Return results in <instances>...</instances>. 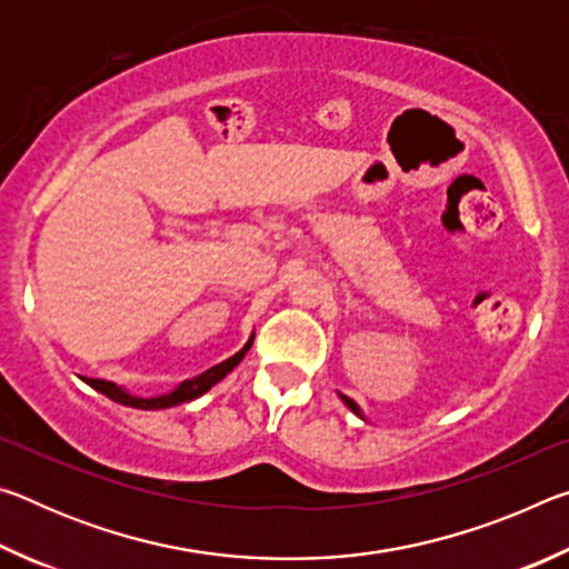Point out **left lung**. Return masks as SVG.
Here are the masks:
<instances>
[{
  "label": "left lung",
  "mask_w": 569,
  "mask_h": 569,
  "mask_svg": "<svg viewBox=\"0 0 569 569\" xmlns=\"http://www.w3.org/2000/svg\"><path fill=\"white\" fill-rule=\"evenodd\" d=\"M339 397H341V401L346 403V407H349L353 413H356V417H359V419H363L366 421V417H363V411L359 409V403H356L353 399H349V397H343V393H339Z\"/></svg>",
  "instance_id": "1"
}]
</instances>
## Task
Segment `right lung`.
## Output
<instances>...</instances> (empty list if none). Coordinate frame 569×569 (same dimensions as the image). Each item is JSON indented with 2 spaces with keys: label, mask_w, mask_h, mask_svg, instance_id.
Wrapping results in <instances>:
<instances>
[{
  "label": "right lung",
  "mask_w": 569,
  "mask_h": 569,
  "mask_svg": "<svg viewBox=\"0 0 569 569\" xmlns=\"http://www.w3.org/2000/svg\"><path fill=\"white\" fill-rule=\"evenodd\" d=\"M250 343H253V333H250V339H248V343L243 346V349L230 356V359H226L223 363H218V366H213V369L198 373V377L186 379L182 383H178V387L172 389V391L158 393V397H138V393H130L128 389H122V387H118V383L104 381V379H82V381L90 383L94 391L104 393V397H108V399L122 403V407H132V409H170V407H178V403H186V401L203 397V393L213 389L218 381H223L228 373L233 371L240 361H243V356L248 353Z\"/></svg>",
  "instance_id": "1"
}]
</instances>
